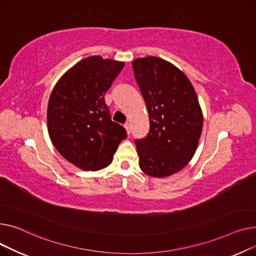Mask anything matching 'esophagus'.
I'll return each instance as SVG.
<instances>
[{
  "mask_svg": "<svg viewBox=\"0 0 256 256\" xmlns=\"http://www.w3.org/2000/svg\"><path fill=\"white\" fill-rule=\"evenodd\" d=\"M124 127H125V129H126V131H127V134L129 135L130 132H131V124H130L129 122H127V123L124 125Z\"/></svg>",
  "mask_w": 256,
  "mask_h": 256,
  "instance_id": "1",
  "label": "esophagus"
}]
</instances>
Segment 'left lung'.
<instances>
[{"label": "left lung", "instance_id": "8db88e82", "mask_svg": "<svg viewBox=\"0 0 256 256\" xmlns=\"http://www.w3.org/2000/svg\"><path fill=\"white\" fill-rule=\"evenodd\" d=\"M132 67L150 120L146 136L135 140L140 168L150 176H170L194 156L202 110L191 82L174 64L150 56L134 60Z\"/></svg>", "mask_w": 256, "mask_h": 256}]
</instances>
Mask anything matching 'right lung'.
Returning a JSON list of instances; mask_svg holds the SVG:
<instances>
[{
    "label": "right lung",
    "mask_w": 256,
    "mask_h": 256,
    "mask_svg": "<svg viewBox=\"0 0 256 256\" xmlns=\"http://www.w3.org/2000/svg\"><path fill=\"white\" fill-rule=\"evenodd\" d=\"M125 63L92 56L67 70L48 105V130L58 152L82 170L106 168L123 140V126L112 121L104 94Z\"/></svg>",
    "instance_id": "right-lung-1"
}]
</instances>
